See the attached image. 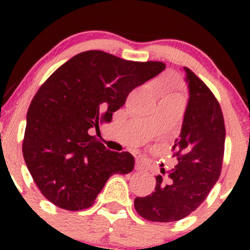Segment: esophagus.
<instances>
[{
  "instance_id": "esophagus-1",
  "label": "esophagus",
  "mask_w": 250,
  "mask_h": 250,
  "mask_svg": "<svg viewBox=\"0 0 250 250\" xmlns=\"http://www.w3.org/2000/svg\"><path fill=\"white\" fill-rule=\"evenodd\" d=\"M135 170H138V172H144L145 170V165L140 160H137V162H135Z\"/></svg>"
}]
</instances>
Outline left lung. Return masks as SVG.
I'll return each mask as SVG.
<instances>
[{
    "label": "left lung",
    "mask_w": 250,
    "mask_h": 250,
    "mask_svg": "<svg viewBox=\"0 0 250 250\" xmlns=\"http://www.w3.org/2000/svg\"><path fill=\"white\" fill-rule=\"evenodd\" d=\"M184 70L190 98L173 146L176 166L167 179L156 176L152 193L134 200L141 218L157 223L178 221L196 210L219 180L223 167L225 123L220 105L202 80L188 67Z\"/></svg>",
    "instance_id": "left-lung-1"
}]
</instances>
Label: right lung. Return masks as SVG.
I'll list each match as a JSON object with an SVG mask.
<instances>
[{
  "instance_id": "right-lung-1",
  "label": "right lung",
  "mask_w": 250,
  "mask_h": 250,
  "mask_svg": "<svg viewBox=\"0 0 250 250\" xmlns=\"http://www.w3.org/2000/svg\"><path fill=\"white\" fill-rule=\"evenodd\" d=\"M166 69L102 50L75 55L40 87L26 116L22 156L49 202L66 210L93 206L107 179L134 168L129 152L107 150L93 135L138 85Z\"/></svg>"
}]
</instances>
